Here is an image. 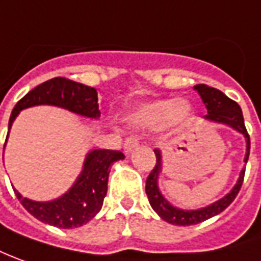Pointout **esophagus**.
<instances>
[{
    "mask_svg": "<svg viewBox=\"0 0 261 261\" xmlns=\"http://www.w3.org/2000/svg\"><path fill=\"white\" fill-rule=\"evenodd\" d=\"M138 144H140V136L133 134V136L128 137V138L124 141L125 152H131L133 149H136L137 147H138Z\"/></svg>",
    "mask_w": 261,
    "mask_h": 261,
    "instance_id": "obj_1",
    "label": "esophagus"
}]
</instances>
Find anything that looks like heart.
I'll use <instances>...</instances> for the list:
<instances>
[{
  "label": "heart",
  "mask_w": 261,
  "mask_h": 261,
  "mask_svg": "<svg viewBox=\"0 0 261 261\" xmlns=\"http://www.w3.org/2000/svg\"><path fill=\"white\" fill-rule=\"evenodd\" d=\"M191 112L185 101L168 99L160 100L152 105L144 106L133 116V121L144 127H161L169 121H181Z\"/></svg>",
  "instance_id": "1"
}]
</instances>
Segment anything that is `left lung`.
Instances as JSON below:
<instances>
[{
	"label": "left lung",
	"mask_w": 261,
	"mask_h": 261,
	"mask_svg": "<svg viewBox=\"0 0 261 261\" xmlns=\"http://www.w3.org/2000/svg\"><path fill=\"white\" fill-rule=\"evenodd\" d=\"M195 89L199 93L200 99L205 103L207 109V114L205 118L207 120H213L218 123H225V124L230 125L233 128H236L240 131L243 136L246 137V143H247V152H246L245 162L249 160V154H250V137L249 133L246 130L245 120H243V113L240 106L233 101L232 99H229L226 94L215 89V87H209L206 85H196ZM156 156L155 167L152 168V171L149 172L148 178H147V184H145V192L148 196L149 205L152 206V209L155 211L162 219L167 220L168 223L178 226H189L200 223L203 220L212 218L218 213L223 212L226 207L232 203L234 198L238 196L239 191L242 188L243 179H245V171L240 172V178H239L236 187L230 191V194H227L225 198H222L218 202H215L213 205L203 209H198V211H182V209H176V207L171 206L168 202L165 200V198L162 196L160 189H158V174L161 169V154L158 149H154Z\"/></svg>",
	"instance_id": "1"
}]
</instances>
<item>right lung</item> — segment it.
Here are the masks:
<instances>
[{
    "label": "right lung",
    "mask_w": 261,
    "mask_h": 261,
    "mask_svg": "<svg viewBox=\"0 0 261 261\" xmlns=\"http://www.w3.org/2000/svg\"><path fill=\"white\" fill-rule=\"evenodd\" d=\"M36 105L59 106L86 117L96 118L100 116L96 89L66 77H55L32 89L16 103L11 113L8 131L18 113ZM123 158L124 154L121 151L94 149L89 152L79 179L59 199L35 202L22 198L15 191L16 198L32 216L41 222L61 229L79 227L99 213L107 194L110 167L113 162Z\"/></svg>",
    "instance_id": "obj_1"
}]
</instances>
